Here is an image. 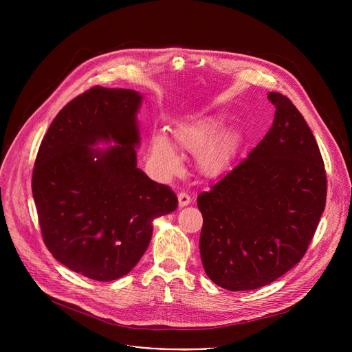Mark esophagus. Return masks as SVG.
<instances>
[{"instance_id": "esophagus-1", "label": "esophagus", "mask_w": 352, "mask_h": 352, "mask_svg": "<svg viewBox=\"0 0 352 352\" xmlns=\"http://www.w3.org/2000/svg\"><path fill=\"white\" fill-rule=\"evenodd\" d=\"M178 204H179V208L188 206L190 204V196L186 192H179L178 193Z\"/></svg>"}]
</instances>
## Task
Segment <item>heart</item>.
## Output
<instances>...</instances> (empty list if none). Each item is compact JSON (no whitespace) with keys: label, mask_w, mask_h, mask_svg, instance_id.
I'll return each mask as SVG.
<instances>
[{"label":"heart","mask_w":352,"mask_h":352,"mask_svg":"<svg viewBox=\"0 0 352 352\" xmlns=\"http://www.w3.org/2000/svg\"><path fill=\"white\" fill-rule=\"evenodd\" d=\"M219 126L213 120H204L195 124L182 125L175 129L178 143L193 155H199V163L206 173L223 170L231 160L235 150V139L231 136L213 142L217 136ZM152 155L166 174L179 170L181 160L175 147L164 135H155L152 139Z\"/></svg>","instance_id":"heart-1"}]
</instances>
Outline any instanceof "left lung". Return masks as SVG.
I'll return each mask as SVG.
<instances>
[{
    "instance_id": "left-lung-1",
    "label": "left lung",
    "mask_w": 352,
    "mask_h": 352,
    "mask_svg": "<svg viewBox=\"0 0 352 352\" xmlns=\"http://www.w3.org/2000/svg\"><path fill=\"white\" fill-rule=\"evenodd\" d=\"M267 98L276 113L265 138L197 196L200 258L208 277L230 291L261 288L292 269L326 206V170L311 128L287 96Z\"/></svg>"
}]
</instances>
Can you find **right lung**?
Instances as JSON below:
<instances>
[{
  "instance_id": "1",
  "label": "right lung",
  "mask_w": 352,
  "mask_h": 352,
  "mask_svg": "<svg viewBox=\"0 0 352 352\" xmlns=\"http://www.w3.org/2000/svg\"><path fill=\"white\" fill-rule=\"evenodd\" d=\"M142 96L94 86L57 114L34 162L32 192L43 241L75 273L113 281L128 274L152 239L153 220L174 212L170 186L136 167ZM98 141H116L106 151Z\"/></svg>"
}]
</instances>
